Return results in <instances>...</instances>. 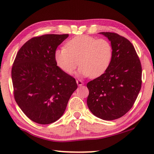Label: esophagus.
<instances>
[{
  "label": "esophagus",
  "instance_id": "1",
  "mask_svg": "<svg viewBox=\"0 0 154 154\" xmlns=\"http://www.w3.org/2000/svg\"><path fill=\"white\" fill-rule=\"evenodd\" d=\"M76 82H77V85H79V86H82V85L83 84V82H82V80H80V79H77L76 80Z\"/></svg>",
  "mask_w": 154,
  "mask_h": 154
}]
</instances>
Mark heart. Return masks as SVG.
<instances>
[{
    "mask_svg": "<svg viewBox=\"0 0 154 154\" xmlns=\"http://www.w3.org/2000/svg\"><path fill=\"white\" fill-rule=\"evenodd\" d=\"M112 56V47L108 41L88 35L75 36L67 41L65 48L54 51L56 63L64 72L72 73L79 63L82 66L78 75L93 78L100 76L107 70Z\"/></svg>",
    "mask_w": 154,
    "mask_h": 154,
    "instance_id": "heart-1",
    "label": "heart"
}]
</instances>
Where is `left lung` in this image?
I'll return each mask as SVG.
<instances>
[{
    "label": "left lung",
    "instance_id": "8db88e82",
    "mask_svg": "<svg viewBox=\"0 0 154 154\" xmlns=\"http://www.w3.org/2000/svg\"><path fill=\"white\" fill-rule=\"evenodd\" d=\"M111 42L113 56L107 70L88 83L87 105L104 120L124 116L132 107L141 88L142 68L134 46L114 32H100Z\"/></svg>",
    "mask_w": 154,
    "mask_h": 154
}]
</instances>
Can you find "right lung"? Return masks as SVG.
<instances>
[{
    "label": "right lung",
    "mask_w": 154,
    "mask_h": 154,
    "mask_svg": "<svg viewBox=\"0 0 154 154\" xmlns=\"http://www.w3.org/2000/svg\"><path fill=\"white\" fill-rule=\"evenodd\" d=\"M69 35H44L32 38L18 51L11 78L14 98L31 120L40 124L62 117L77 88L75 78L57 66L54 51Z\"/></svg>",
    "instance_id": "add662e5"
}]
</instances>
